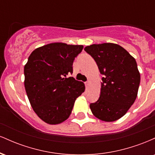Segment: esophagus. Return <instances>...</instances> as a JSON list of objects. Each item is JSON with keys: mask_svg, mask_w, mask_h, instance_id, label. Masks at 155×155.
<instances>
[{"mask_svg": "<svg viewBox=\"0 0 155 155\" xmlns=\"http://www.w3.org/2000/svg\"><path fill=\"white\" fill-rule=\"evenodd\" d=\"M89 84H90V81H86V82H85V85H86V87H88Z\"/></svg>", "mask_w": 155, "mask_h": 155, "instance_id": "1", "label": "esophagus"}]
</instances>
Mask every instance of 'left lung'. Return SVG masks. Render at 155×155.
<instances>
[{"label":"left lung","instance_id":"obj_1","mask_svg":"<svg viewBox=\"0 0 155 155\" xmlns=\"http://www.w3.org/2000/svg\"><path fill=\"white\" fill-rule=\"evenodd\" d=\"M84 50L95 60L101 74L100 97L90 105L95 117L114 122L127 113L136 101L140 84V73L135 58L117 44H92Z\"/></svg>","mask_w":155,"mask_h":155}]
</instances>
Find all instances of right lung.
I'll return each mask as SVG.
<instances>
[{
  "mask_svg": "<svg viewBox=\"0 0 155 155\" xmlns=\"http://www.w3.org/2000/svg\"><path fill=\"white\" fill-rule=\"evenodd\" d=\"M82 45L62 42L42 46L32 51L25 65V88L33 111L46 123L60 124L71 113L76 99L85 90L74 77L73 63Z\"/></svg>",
  "mask_w": 155,
  "mask_h": 155,
  "instance_id": "right-lung-1",
  "label": "right lung"
}]
</instances>
